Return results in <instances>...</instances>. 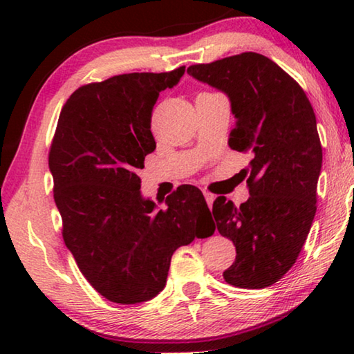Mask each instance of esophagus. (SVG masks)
I'll use <instances>...</instances> for the list:
<instances>
[{"mask_svg":"<svg viewBox=\"0 0 354 354\" xmlns=\"http://www.w3.org/2000/svg\"><path fill=\"white\" fill-rule=\"evenodd\" d=\"M203 195H205L207 206H209V207H212V203H214V200H215V196L211 194V192H207V190L203 192Z\"/></svg>","mask_w":354,"mask_h":354,"instance_id":"1","label":"esophagus"}]
</instances>
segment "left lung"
<instances>
[{"mask_svg":"<svg viewBox=\"0 0 354 354\" xmlns=\"http://www.w3.org/2000/svg\"><path fill=\"white\" fill-rule=\"evenodd\" d=\"M187 73L227 95L236 118L227 145L251 156L242 170L250 198L237 207L218 196L212 206L218 232L236 245L223 278L263 289L295 263L317 211L322 145L314 109L299 84L257 53L190 65Z\"/></svg>","mask_w":354,"mask_h":354,"instance_id":"8db88e82","label":"left lung"}]
</instances>
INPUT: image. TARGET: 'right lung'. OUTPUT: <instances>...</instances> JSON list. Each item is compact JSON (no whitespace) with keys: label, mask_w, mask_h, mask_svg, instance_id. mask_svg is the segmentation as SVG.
<instances>
[{"label":"right lung","mask_w":354,"mask_h":354,"mask_svg":"<svg viewBox=\"0 0 354 354\" xmlns=\"http://www.w3.org/2000/svg\"><path fill=\"white\" fill-rule=\"evenodd\" d=\"M185 67L86 84L64 104L48 156L62 237L91 286L112 303L148 301L164 289L171 256L212 220L201 190L184 184L167 209L140 194L153 153L151 112Z\"/></svg>","instance_id":"obj_1"}]
</instances>
